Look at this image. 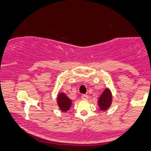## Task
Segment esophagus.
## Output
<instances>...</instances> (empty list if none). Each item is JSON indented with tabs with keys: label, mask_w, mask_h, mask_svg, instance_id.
Masks as SVG:
<instances>
[{
	"label": "esophagus",
	"mask_w": 151,
	"mask_h": 151,
	"mask_svg": "<svg viewBox=\"0 0 151 151\" xmlns=\"http://www.w3.org/2000/svg\"><path fill=\"white\" fill-rule=\"evenodd\" d=\"M88 98H89V97H88L87 95H86V94L81 95V99H87Z\"/></svg>",
	"instance_id": "34e87169"
}]
</instances>
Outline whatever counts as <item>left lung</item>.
<instances>
[{
    "label": "left lung",
    "instance_id": "1",
    "mask_svg": "<svg viewBox=\"0 0 151 151\" xmlns=\"http://www.w3.org/2000/svg\"><path fill=\"white\" fill-rule=\"evenodd\" d=\"M112 101V95L110 90L106 89L99 99V106L101 111H105L110 107Z\"/></svg>",
    "mask_w": 151,
    "mask_h": 151
}]
</instances>
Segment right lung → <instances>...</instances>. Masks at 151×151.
Instances as JSON below:
<instances>
[{
	"instance_id": "right-lung-1",
	"label": "right lung",
	"mask_w": 151,
	"mask_h": 151,
	"mask_svg": "<svg viewBox=\"0 0 151 151\" xmlns=\"http://www.w3.org/2000/svg\"><path fill=\"white\" fill-rule=\"evenodd\" d=\"M58 103L59 107L62 111H67L70 108L71 104H72V101L67 97V95L63 93H61L59 94L58 97Z\"/></svg>"
}]
</instances>
